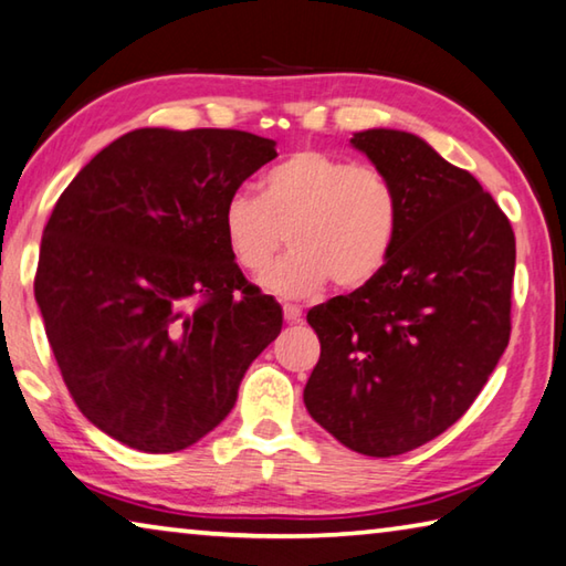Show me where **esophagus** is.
Listing matches in <instances>:
<instances>
[{
    "label": "esophagus",
    "instance_id": "34e87169",
    "mask_svg": "<svg viewBox=\"0 0 566 566\" xmlns=\"http://www.w3.org/2000/svg\"><path fill=\"white\" fill-rule=\"evenodd\" d=\"M301 315H303V311L298 308V305H291V303L283 305V318H285V323H298Z\"/></svg>",
    "mask_w": 566,
    "mask_h": 566
}]
</instances>
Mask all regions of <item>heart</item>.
<instances>
[{"instance_id": "1", "label": "heart", "mask_w": 566, "mask_h": 566, "mask_svg": "<svg viewBox=\"0 0 566 566\" xmlns=\"http://www.w3.org/2000/svg\"><path fill=\"white\" fill-rule=\"evenodd\" d=\"M228 251L245 273H263L289 231L293 251L261 277L281 298H311L333 283L355 291L378 277L398 241V188L373 166L298 151L273 166L261 198L238 191L221 213Z\"/></svg>"}]
</instances>
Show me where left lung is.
Returning a JSON list of instances; mask_svg holds the SVG:
<instances>
[{
  "label": "left lung",
  "mask_w": 566,
  "mask_h": 566,
  "mask_svg": "<svg viewBox=\"0 0 566 566\" xmlns=\"http://www.w3.org/2000/svg\"><path fill=\"white\" fill-rule=\"evenodd\" d=\"M400 196L398 241L378 277L308 311L321 360L311 418L370 458L430 442L478 398L510 343L514 233L478 178L424 138H350Z\"/></svg>",
  "instance_id": "left-lung-1"
}]
</instances>
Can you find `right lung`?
I'll return each instance as SVG.
<instances>
[{
  "label": "right lung",
  "instance_id": "1",
  "mask_svg": "<svg viewBox=\"0 0 566 566\" xmlns=\"http://www.w3.org/2000/svg\"><path fill=\"white\" fill-rule=\"evenodd\" d=\"M275 142L233 128H136L59 196L34 298L76 408L108 438L178 452L233 410L283 325L248 285L221 213Z\"/></svg>",
  "mask_w": 566,
  "mask_h": 566
}]
</instances>
